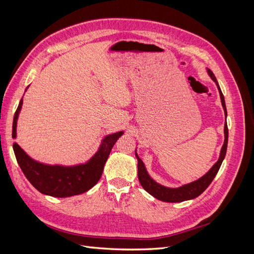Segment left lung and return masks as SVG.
Listing matches in <instances>:
<instances>
[{"label": "left lung", "instance_id": "8db88e82", "mask_svg": "<svg viewBox=\"0 0 254 254\" xmlns=\"http://www.w3.org/2000/svg\"><path fill=\"white\" fill-rule=\"evenodd\" d=\"M207 74L210 75V77L215 81L216 86L219 91V95L221 99V105L222 108L225 110V117L227 118V109H226V103H225V97L224 94L219 88V84L217 82L216 77L213 74L211 70L207 68ZM225 142L224 145H222L221 150H220V156L219 159L216 163H215L211 170L207 172L204 176H202L201 178H199L198 180L186 184V186H182L180 188L177 189H171V188H166L161 186V184L157 183L155 180H152L150 178V176L148 175L147 171H146L145 165L143 163V161L137 156V153L135 152V157L137 159V177H139V181L141 183V186L143 189L149 193L151 196L155 198L159 199L161 201L164 202H181V201H186L190 200V199H194L198 197L200 194H202L205 190V189L210 186L213 179L215 178V176L218 173L220 165L224 161L226 157V152H227V146H228V125L227 122L225 123Z\"/></svg>", "mask_w": 254, "mask_h": 254}]
</instances>
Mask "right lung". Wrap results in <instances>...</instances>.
<instances>
[{
    "label": "right lung",
    "instance_id": "obj_1",
    "mask_svg": "<svg viewBox=\"0 0 254 254\" xmlns=\"http://www.w3.org/2000/svg\"><path fill=\"white\" fill-rule=\"evenodd\" d=\"M22 104L23 99L20 101L13 117V139L17 136V120ZM122 134L123 131H120L105 136L98 151L89 162L75 166L47 165L37 162L27 156L17 143H13V151L23 174L40 193L53 197H70L89 190L101 179L106 161L113 145Z\"/></svg>",
    "mask_w": 254,
    "mask_h": 254
}]
</instances>
